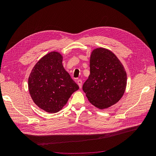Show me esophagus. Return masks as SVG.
Segmentation results:
<instances>
[{
    "mask_svg": "<svg viewBox=\"0 0 156 156\" xmlns=\"http://www.w3.org/2000/svg\"><path fill=\"white\" fill-rule=\"evenodd\" d=\"M77 84L79 85V88H81V87H82V81H81V79H79V80H77Z\"/></svg>",
    "mask_w": 156,
    "mask_h": 156,
    "instance_id": "34e87169",
    "label": "esophagus"
}]
</instances>
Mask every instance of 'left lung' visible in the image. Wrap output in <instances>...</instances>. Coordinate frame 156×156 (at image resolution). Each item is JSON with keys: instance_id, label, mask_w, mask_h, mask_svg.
<instances>
[{"instance_id": "obj_1", "label": "left lung", "mask_w": 156, "mask_h": 156, "mask_svg": "<svg viewBox=\"0 0 156 156\" xmlns=\"http://www.w3.org/2000/svg\"><path fill=\"white\" fill-rule=\"evenodd\" d=\"M127 74L123 64L112 52L94 49L90 58V75L83 86L88 101L100 109L115 105L123 96Z\"/></svg>"}]
</instances>
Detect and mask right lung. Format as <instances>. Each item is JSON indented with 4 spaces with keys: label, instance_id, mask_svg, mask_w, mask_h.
I'll return each instance as SVG.
<instances>
[{
    "label": "right lung",
    "instance_id": "add662e5",
    "mask_svg": "<svg viewBox=\"0 0 156 156\" xmlns=\"http://www.w3.org/2000/svg\"><path fill=\"white\" fill-rule=\"evenodd\" d=\"M62 60L59 52H50L37 61L28 80L33 101L49 113L62 109L72 94L79 88L65 70Z\"/></svg>",
    "mask_w": 156,
    "mask_h": 156
}]
</instances>
